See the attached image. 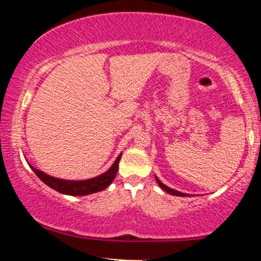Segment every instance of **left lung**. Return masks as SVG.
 Masks as SVG:
<instances>
[{
	"mask_svg": "<svg viewBox=\"0 0 261 261\" xmlns=\"http://www.w3.org/2000/svg\"><path fill=\"white\" fill-rule=\"evenodd\" d=\"M155 180H157V182H158V185H160V187L163 189L164 191H167V193L168 194H170V195H175V196H190V195H188V194H184V193H180V191H178V190H174V189H170V188H168L167 187V185H164L163 182H162L160 179L157 178V176H155Z\"/></svg>",
	"mask_w": 261,
	"mask_h": 261,
	"instance_id": "8db88e82",
	"label": "left lung"
}]
</instances>
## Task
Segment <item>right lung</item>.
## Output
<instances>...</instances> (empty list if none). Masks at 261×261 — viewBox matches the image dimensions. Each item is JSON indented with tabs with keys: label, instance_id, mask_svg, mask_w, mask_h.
I'll use <instances>...</instances> for the list:
<instances>
[{
	"label": "right lung",
	"instance_id": "right-lung-1",
	"mask_svg": "<svg viewBox=\"0 0 261 261\" xmlns=\"http://www.w3.org/2000/svg\"><path fill=\"white\" fill-rule=\"evenodd\" d=\"M121 153L118 155L113 166L110 167L107 172L103 174L94 176V178L86 179V180H66V179H60L51 176L46 173L41 172L34 167L29 164L33 172L38 175V178L41 181H44L47 187H50L54 190L59 191V193L65 194V195H72V196H85L89 194L98 193V191L104 190V189L109 187L112 184L114 179H115L116 173H118L119 162H120Z\"/></svg>",
	"mask_w": 261,
	"mask_h": 261
}]
</instances>
